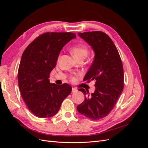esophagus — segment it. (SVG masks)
<instances>
[{
  "label": "esophagus",
  "mask_w": 148,
  "mask_h": 148,
  "mask_svg": "<svg viewBox=\"0 0 148 148\" xmlns=\"http://www.w3.org/2000/svg\"><path fill=\"white\" fill-rule=\"evenodd\" d=\"M77 89L75 88H72V92H77Z\"/></svg>",
  "instance_id": "obj_1"
}]
</instances>
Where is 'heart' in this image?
Wrapping results in <instances>:
<instances>
[{
	"instance_id": "b5f03b06",
	"label": "heart",
	"mask_w": 148,
	"mask_h": 148,
	"mask_svg": "<svg viewBox=\"0 0 148 148\" xmlns=\"http://www.w3.org/2000/svg\"><path fill=\"white\" fill-rule=\"evenodd\" d=\"M71 53L76 59H79L81 58H85L89 53V50L87 46L84 44H79L75 46L71 49ZM72 81H75V78L72 77L71 78Z\"/></svg>"
}]
</instances>
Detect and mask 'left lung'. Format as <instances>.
<instances>
[{"label": "left lung", "instance_id": "8db88e82", "mask_svg": "<svg viewBox=\"0 0 148 148\" xmlns=\"http://www.w3.org/2000/svg\"><path fill=\"white\" fill-rule=\"evenodd\" d=\"M95 52V58L83 81L95 80V92L89 95L84 89V101L77 106L79 112L92 120L108 115L123 89V69L120 55L108 35L102 31L78 33ZM87 96H86V95Z\"/></svg>", "mask_w": 148, "mask_h": 148}]
</instances>
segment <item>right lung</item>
<instances>
[{
  "label": "right lung",
  "instance_id": "obj_1",
  "mask_svg": "<svg viewBox=\"0 0 148 148\" xmlns=\"http://www.w3.org/2000/svg\"><path fill=\"white\" fill-rule=\"evenodd\" d=\"M75 38L73 33H45L31 42L22 54L18 86L28 109L38 117L56 115L71 91L69 84L51 83L49 78L62 48Z\"/></svg>",
  "mask_w": 148,
  "mask_h": 148
}]
</instances>
